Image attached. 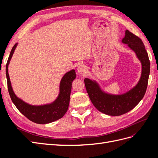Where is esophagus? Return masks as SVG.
Segmentation results:
<instances>
[{
    "instance_id": "obj_1",
    "label": "esophagus",
    "mask_w": 158,
    "mask_h": 158,
    "mask_svg": "<svg viewBox=\"0 0 158 158\" xmlns=\"http://www.w3.org/2000/svg\"><path fill=\"white\" fill-rule=\"evenodd\" d=\"M77 71H78V73L80 74L85 75V74L87 73L88 69H87V68H86V66H85V65L81 64V65H79V66H78Z\"/></svg>"
}]
</instances>
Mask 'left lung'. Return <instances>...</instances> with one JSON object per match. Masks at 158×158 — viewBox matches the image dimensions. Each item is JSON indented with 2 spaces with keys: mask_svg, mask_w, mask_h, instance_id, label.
I'll return each instance as SVG.
<instances>
[{
  "mask_svg": "<svg viewBox=\"0 0 158 158\" xmlns=\"http://www.w3.org/2000/svg\"><path fill=\"white\" fill-rule=\"evenodd\" d=\"M121 41L135 52L142 64L140 78L135 86L123 94L113 95L103 92L95 80L84 79L85 88L95 107L111 116H119L130 111L141 101L146 93L150 71L149 57L140 38L127 30Z\"/></svg>",
  "mask_w": 158,
  "mask_h": 158,
  "instance_id": "1",
  "label": "left lung"
}]
</instances>
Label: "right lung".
Masks as SVG:
<instances>
[{"mask_svg":"<svg viewBox=\"0 0 158 158\" xmlns=\"http://www.w3.org/2000/svg\"><path fill=\"white\" fill-rule=\"evenodd\" d=\"M17 45L18 44H16L12 47L6 66L8 89L13 103L15 105V106L21 113L33 123L37 124H47L58 120L64 115L68 110L72 89V82L76 78L75 70H72L67 72L62 78L60 82V92L59 95L53 102L43 105V106H32V105L28 104L21 99L18 98L14 94L8 74V65Z\"/></svg>","mask_w":158,"mask_h":158,"instance_id":"obj_1","label":"right lung"}]
</instances>
